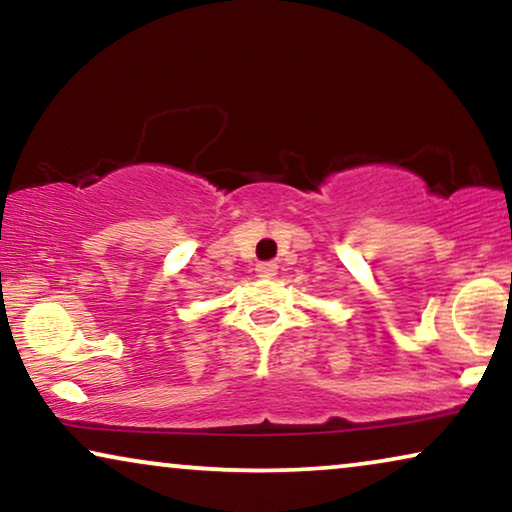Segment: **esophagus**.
<instances>
[{
	"label": "esophagus",
	"mask_w": 512,
	"mask_h": 512,
	"mask_svg": "<svg viewBox=\"0 0 512 512\" xmlns=\"http://www.w3.org/2000/svg\"><path fill=\"white\" fill-rule=\"evenodd\" d=\"M257 276L259 278H273L278 273V264H273V262H259L257 264Z\"/></svg>",
	"instance_id": "1"
}]
</instances>
